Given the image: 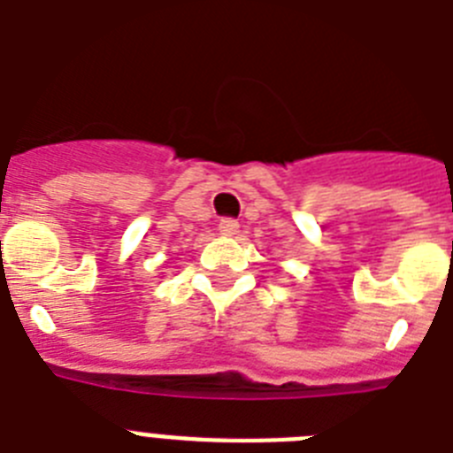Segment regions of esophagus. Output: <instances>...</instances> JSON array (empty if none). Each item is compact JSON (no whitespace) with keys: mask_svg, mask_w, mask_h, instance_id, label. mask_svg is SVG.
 <instances>
[{"mask_svg":"<svg viewBox=\"0 0 453 453\" xmlns=\"http://www.w3.org/2000/svg\"><path fill=\"white\" fill-rule=\"evenodd\" d=\"M218 229H219V234L229 235V238H231V235L238 234V229H241V224L235 222V219H231V218H224L222 222H219Z\"/></svg>","mask_w":453,"mask_h":453,"instance_id":"obj_1","label":"esophagus"}]
</instances>
